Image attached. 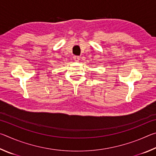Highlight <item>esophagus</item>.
<instances>
[{"label": "esophagus", "mask_w": 156, "mask_h": 156, "mask_svg": "<svg viewBox=\"0 0 156 156\" xmlns=\"http://www.w3.org/2000/svg\"><path fill=\"white\" fill-rule=\"evenodd\" d=\"M73 60H74L76 62H78L79 60H80V57H79V56H73Z\"/></svg>", "instance_id": "34e87169"}]
</instances>
